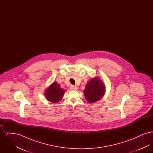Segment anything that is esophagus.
<instances>
[{
	"label": "esophagus",
	"mask_w": 153,
	"mask_h": 153,
	"mask_svg": "<svg viewBox=\"0 0 153 153\" xmlns=\"http://www.w3.org/2000/svg\"><path fill=\"white\" fill-rule=\"evenodd\" d=\"M71 90H74V91H76V90H77L78 88H77V87H76V86L72 85V86L71 87Z\"/></svg>",
	"instance_id": "obj_1"
}]
</instances>
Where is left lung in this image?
<instances>
[{"mask_svg": "<svg viewBox=\"0 0 153 153\" xmlns=\"http://www.w3.org/2000/svg\"><path fill=\"white\" fill-rule=\"evenodd\" d=\"M85 98L89 102H95L101 99L105 94V85L99 77L88 81L84 90Z\"/></svg>", "mask_w": 153, "mask_h": 153, "instance_id": "1", "label": "left lung"}]
</instances>
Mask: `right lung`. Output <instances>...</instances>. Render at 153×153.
<instances>
[{
    "instance_id": "obj_1",
    "label": "right lung",
    "mask_w": 153,
    "mask_h": 153,
    "mask_svg": "<svg viewBox=\"0 0 153 153\" xmlns=\"http://www.w3.org/2000/svg\"><path fill=\"white\" fill-rule=\"evenodd\" d=\"M64 93L65 90L61 88L57 82H54L46 89L44 94L48 101L55 103L61 100Z\"/></svg>"
}]
</instances>
